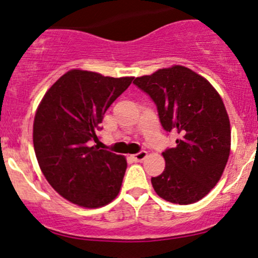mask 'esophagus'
<instances>
[{
    "mask_svg": "<svg viewBox=\"0 0 258 258\" xmlns=\"http://www.w3.org/2000/svg\"><path fill=\"white\" fill-rule=\"evenodd\" d=\"M147 155L148 154L146 150H141V152H138L137 154H133V155H131V158L133 161L138 162V161H143V160L147 158Z\"/></svg>",
    "mask_w": 258,
    "mask_h": 258,
    "instance_id": "34e87169",
    "label": "esophagus"
}]
</instances>
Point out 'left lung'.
Listing matches in <instances>:
<instances>
[{
  "instance_id": "1",
  "label": "left lung",
  "mask_w": 258,
  "mask_h": 258,
  "mask_svg": "<svg viewBox=\"0 0 258 258\" xmlns=\"http://www.w3.org/2000/svg\"><path fill=\"white\" fill-rule=\"evenodd\" d=\"M155 103L161 126L178 135L176 147L162 153L165 170L152 177L162 199L188 205L203 199L223 173L230 153V123L212 85L180 65L133 81Z\"/></svg>"
}]
</instances>
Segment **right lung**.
Here are the masks:
<instances>
[{
    "mask_svg": "<svg viewBox=\"0 0 258 258\" xmlns=\"http://www.w3.org/2000/svg\"><path fill=\"white\" fill-rule=\"evenodd\" d=\"M133 78L70 70L46 92L34 120V149L43 176L79 206H104L119 194L127 162L92 147L105 111Z\"/></svg>",
    "mask_w": 258,
    "mask_h": 258,
    "instance_id": "right-lung-1",
    "label": "right lung"
}]
</instances>
